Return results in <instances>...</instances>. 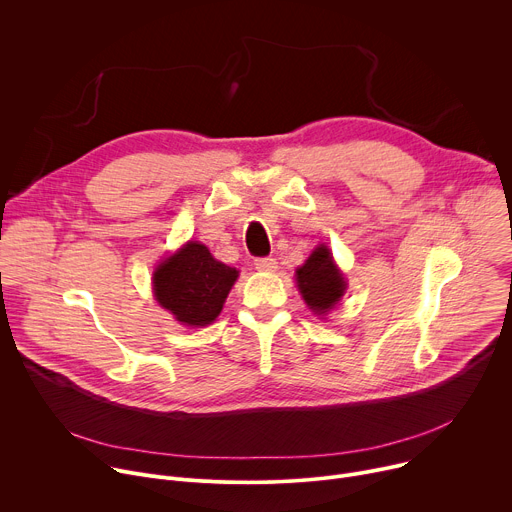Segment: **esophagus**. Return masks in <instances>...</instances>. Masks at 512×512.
<instances>
[{
  "label": "esophagus",
  "instance_id": "esophagus-1",
  "mask_svg": "<svg viewBox=\"0 0 512 512\" xmlns=\"http://www.w3.org/2000/svg\"><path fill=\"white\" fill-rule=\"evenodd\" d=\"M255 267L259 271H275L277 269V261L273 257H259V259H255Z\"/></svg>",
  "mask_w": 512,
  "mask_h": 512
}]
</instances>
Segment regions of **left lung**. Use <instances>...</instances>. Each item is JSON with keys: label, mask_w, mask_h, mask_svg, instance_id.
I'll use <instances>...</instances> for the list:
<instances>
[{"label": "left lung", "mask_w": 512, "mask_h": 512, "mask_svg": "<svg viewBox=\"0 0 512 512\" xmlns=\"http://www.w3.org/2000/svg\"><path fill=\"white\" fill-rule=\"evenodd\" d=\"M296 281L304 302L318 316H326L346 291V279L326 245L316 247L306 263L298 267Z\"/></svg>", "instance_id": "1"}]
</instances>
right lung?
<instances>
[{
  "instance_id": "obj_1",
  "label": "right lung",
  "mask_w": 512,
  "mask_h": 512,
  "mask_svg": "<svg viewBox=\"0 0 512 512\" xmlns=\"http://www.w3.org/2000/svg\"><path fill=\"white\" fill-rule=\"evenodd\" d=\"M239 271L216 261L208 247L188 241L154 271V296L180 324L206 326L221 314Z\"/></svg>"
}]
</instances>
